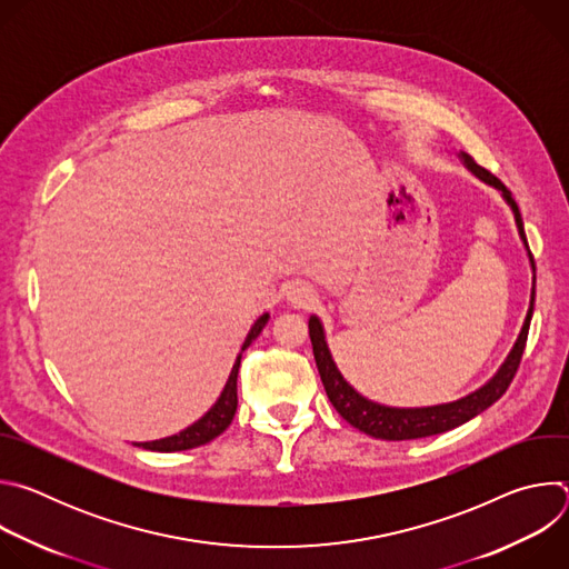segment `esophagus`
<instances>
[{"label":"esophagus","instance_id":"1","mask_svg":"<svg viewBox=\"0 0 569 569\" xmlns=\"http://www.w3.org/2000/svg\"><path fill=\"white\" fill-rule=\"evenodd\" d=\"M286 299L290 306L295 308H308L315 299H317V292L310 283L306 281H292L288 288H286Z\"/></svg>","mask_w":569,"mask_h":569}]
</instances>
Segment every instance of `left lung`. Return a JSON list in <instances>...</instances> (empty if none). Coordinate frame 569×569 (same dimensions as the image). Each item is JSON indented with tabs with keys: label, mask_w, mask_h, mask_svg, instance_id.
Listing matches in <instances>:
<instances>
[{
	"label": "left lung",
	"mask_w": 569,
	"mask_h": 569,
	"mask_svg": "<svg viewBox=\"0 0 569 569\" xmlns=\"http://www.w3.org/2000/svg\"><path fill=\"white\" fill-rule=\"evenodd\" d=\"M459 159L463 161V167L477 180L493 187L513 211L516 227H518L520 240L525 242L529 266H531V272H533L527 317L522 321V329H520L509 356L505 358L500 369L489 380H486L479 389H475V391H470V393H466L457 400H450V402L428 405V408H391V405H382V402H376V400L362 396L351 382H347V378L340 373V369H338V365L331 356V349L327 345V333H323V327H321V319L317 315H310L308 333H310V342H312V353H315L317 371L321 376L323 389H327V396H329L331 405L347 423H351L353 428H358L360 432H365L373 439H385V441L423 439V437L448 432V430L459 428L461 423L475 419L483 410H489L491 405L509 389V385H511V380L518 371L522 351H525L529 323H531V315H533V299H536V266H533V257H531L529 242H527V236H525V224H522L520 209H518L511 191L493 173H489L486 169H481L479 164H475V159L466 152H459Z\"/></svg>",
	"instance_id": "8db88e82"
}]
</instances>
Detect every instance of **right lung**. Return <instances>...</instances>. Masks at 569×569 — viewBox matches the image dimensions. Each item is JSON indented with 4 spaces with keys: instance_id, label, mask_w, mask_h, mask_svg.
I'll return each mask as SVG.
<instances>
[{
    "instance_id": "1",
    "label": "right lung",
    "mask_w": 569,
    "mask_h": 569,
    "mask_svg": "<svg viewBox=\"0 0 569 569\" xmlns=\"http://www.w3.org/2000/svg\"><path fill=\"white\" fill-rule=\"evenodd\" d=\"M270 319V312H263L254 323L252 329L246 338V342H242L240 347V353L236 356V362L229 371V378L218 396V400L211 405V408L207 410V415H202L196 423H191L189 428L180 430L178 435H171V437H164V439H157V441H143V443H134L139 448H146V450H157V452H178V450H191V448H198V446H204L209 443L211 439H216L218 435H222L229 423L233 421V415H236V405H238V396H236V380H238V367H240V358H242V351H246L259 336L261 331L266 329V323Z\"/></svg>"
}]
</instances>
